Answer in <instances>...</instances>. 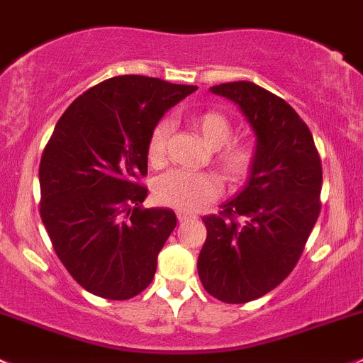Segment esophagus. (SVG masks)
Returning a JSON list of instances; mask_svg holds the SVG:
<instances>
[{
  "label": "esophagus",
  "instance_id": "1",
  "mask_svg": "<svg viewBox=\"0 0 363 363\" xmlns=\"http://www.w3.org/2000/svg\"><path fill=\"white\" fill-rule=\"evenodd\" d=\"M192 218H196V215H192V213L178 211V220H180V222H185V220H192Z\"/></svg>",
  "mask_w": 363,
  "mask_h": 363
}]
</instances>
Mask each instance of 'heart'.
I'll list each match as a JSON object with an SVG mask.
<instances>
[{
	"mask_svg": "<svg viewBox=\"0 0 363 363\" xmlns=\"http://www.w3.org/2000/svg\"><path fill=\"white\" fill-rule=\"evenodd\" d=\"M190 125L203 136L204 143L215 150L213 160L230 183H241L253 173L257 164V147L250 141L230 140L234 127L218 110H206L190 117ZM169 122H159L148 138L147 154L154 166L162 164L169 136ZM223 183L211 171L173 169L157 178L154 196L157 203L180 211H197L211 201L218 199Z\"/></svg>",
	"mask_w": 363,
	"mask_h": 363,
	"instance_id": "1",
	"label": "heart"
}]
</instances>
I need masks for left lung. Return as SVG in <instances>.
Returning a JSON list of instances; mask_svg holds the SVG:
<instances>
[{"instance_id":"1","label":"left lung","mask_w":363,"mask_h":363,"mask_svg":"<svg viewBox=\"0 0 363 363\" xmlns=\"http://www.w3.org/2000/svg\"><path fill=\"white\" fill-rule=\"evenodd\" d=\"M211 92L234 101L250 122L257 164L236 199L203 218L208 236L197 271L209 295L242 304L276 289L301 259L321 209V160L285 99L245 80Z\"/></svg>"}]
</instances>
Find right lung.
<instances>
[{"mask_svg": "<svg viewBox=\"0 0 363 363\" xmlns=\"http://www.w3.org/2000/svg\"><path fill=\"white\" fill-rule=\"evenodd\" d=\"M196 89L141 74L108 78L55 124L40 160V215L59 260L87 292L125 301L154 279L177 215L141 208L148 138Z\"/></svg>", "mask_w": 363, "mask_h": 363, "instance_id": "right-lung-1", "label": "right lung"}]
</instances>
